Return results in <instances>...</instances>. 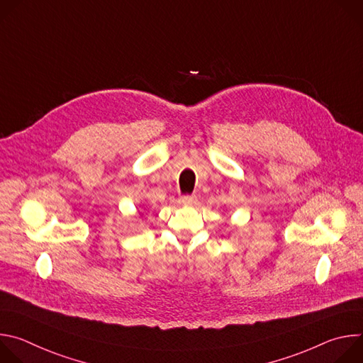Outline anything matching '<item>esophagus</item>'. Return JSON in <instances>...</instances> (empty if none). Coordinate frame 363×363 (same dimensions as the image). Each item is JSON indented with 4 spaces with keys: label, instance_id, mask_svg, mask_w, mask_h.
<instances>
[{
    "label": "esophagus",
    "instance_id": "34e87169",
    "mask_svg": "<svg viewBox=\"0 0 363 363\" xmlns=\"http://www.w3.org/2000/svg\"><path fill=\"white\" fill-rule=\"evenodd\" d=\"M195 201H196L195 195H182L179 199V202L184 205H192Z\"/></svg>",
    "mask_w": 363,
    "mask_h": 363
}]
</instances>
